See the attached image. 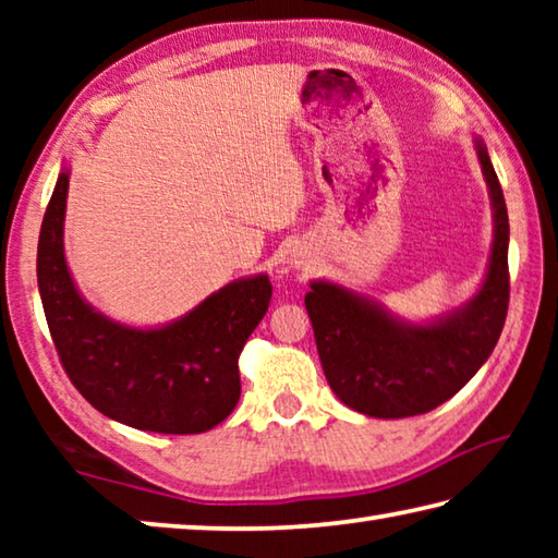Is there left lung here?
Listing matches in <instances>:
<instances>
[{
    "mask_svg": "<svg viewBox=\"0 0 558 558\" xmlns=\"http://www.w3.org/2000/svg\"><path fill=\"white\" fill-rule=\"evenodd\" d=\"M493 206L485 278L468 302L430 319L393 315L366 292L310 280L305 307L329 389L372 418H409L452 399L480 372L502 335L509 302V219L487 147L472 137Z\"/></svg>",
    "mask_w": 558,
    "mask_h": 558,
    "instance_id": "8db88e82",
    "label": "left lung"
}]
</instances>
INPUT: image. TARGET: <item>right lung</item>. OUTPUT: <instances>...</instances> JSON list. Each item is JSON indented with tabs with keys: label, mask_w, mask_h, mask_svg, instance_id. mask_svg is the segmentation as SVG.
I'll use <instances>...</instances> for the list:
<instances>
[{
	"label": "right lung",
	"mask_w": 558,
	"mask_h": 558,
	"mask_svg": "<svg viewBox=\"0 0 558 558\" xmlns=\"http://www.w3.org/2000/svg\"><path fill=\"white\" fill-rule=\"evenodd\" d=\"M71 165L46 206L36 278L61 364L93 409L137 430L204 433L241 399L239 356L266 315V272L235 278L172 323L135 327L102 315L75 286L63 248Z\"/></svg>",
	"instance_id": "add662e5"
}]
</instances>
